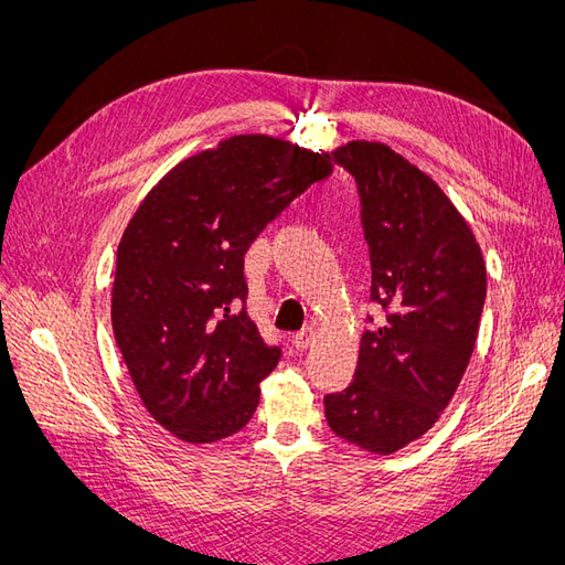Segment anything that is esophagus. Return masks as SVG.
Here are the masks:
<instances>
[{"instance_id":"1","label":"esophagus","mask_w":565,"mask_h":565,"mask_svg":"<svg viewBox=\"0 0 565 565\" xmlns=\"http://www.w3.org/2000/svg\"><path fill=\"white\" fill-rule=\"evenodd\" d=\"M292 341H295V347L297 349H309L311 344H313V341H316V328H313V324H309V328H306V330H301V332H297L295 337H292Z\"/></svg>"}]
</instances>
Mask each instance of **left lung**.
I'll list each match as a JSON object with an SVG mask.
<instances>
[{
  "instance_id": "8db88e82",
  "label": "left lung",
  "mask_w": 565,
  "mask_h": 565,
  "mask_svg": "<svg viewBox=\"0 0 565 565\" xmlns=\"http://www.w3.org/2000/svg\"><path fill=\"white\" fill-rule=\"evenodd\" d=\"M334 162L358 185L370 299L384 320L361 339L355 380L324 396V417L344 440L391 455L431 429L465 377L486 264L448 195L396 150L351 141L334 150Z\"/></svg>"
}]
</instances>
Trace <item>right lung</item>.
<instances>
[{
  "label": "right lung",
  "instance_id": "add662e5",
  "mask_svg": "<svg viewBox=\"0 0 565 565\" xmlns=\"http://www.w3.org/2000/svg\"><path fill=\"white\" fill-rule=\"evenodd\" d=\"M328 152L231 136L169 172L117 247L113 332L148 413L188 443L233 436L282 349L247 313L245 252L332 172Z\"/></svg>",
  "mask_w": 565,
  "mask_h": 565
}]
</instances>
